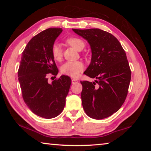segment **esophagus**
Returning a JSON list of instances; mask_svg holds the SVG:
<instances>
[{
    "label": "esophagus",
    "instance_id": "34e87169",
    "mask_svg": "<svg viewBox=\"0 0 151 151\" xmlns=\"http://www.w3.org/2000/svg\"><path fill=\"white\" fill-rule=\"evenodd\" d=\"M76 83H78V80L77 79H75V78H73L72 79V83L73 84H75Z\"/></svg>",
    "mask_w": 151,
    "mask_h": 151
}]
</instances>
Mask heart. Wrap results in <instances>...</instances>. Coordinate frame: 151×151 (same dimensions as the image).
I'll list each match as a JSON object with an SVG mask.
<instances>
[{
	"label": "heart",
	"instance_id": "heart-1",
	"mask_svg": "<svg viewBox=\"0 0 151 151\" xmlns=\"http://www.w3.org/2000/svg\"><path fill=\"white\" fill-rule=\"evenodd\" d=\"M66 42L68 45L78 51L82 50L85 47V41L78 37H70L66 39ZM51 53L52 57L56 60H59L62 58V50L58 43H55L52 46ZM84 69H85V66L81 61H75V62L68 61L61 66V73L71 77H77L80 73Z\"/></svg>",
	"mask_w": 151,
	"mask_h": 151
}]
</instances>
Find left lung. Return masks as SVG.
<instances>
[{
    "mask_svg": "<svg viewBox=\"0 0 151 151\" xmlns=\"http://www.w3.org/2000/svg\"><path fill=\"white\" fill-rule=\"evenodd\" d=\"M87 40L92 58L85 75L94 82L81 81L82 104L92 119H103L118 111L126 99L131 71L125 51L111 33L99 29H73Z\"/></svg>",
    "mask_w": 151,
    "mask_h": 151,
    "instance_id": "8db88e82",
    "label": "left lung"
}]
</instances>
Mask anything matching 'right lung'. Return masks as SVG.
<instances>
[{
  "label": "right lung",
  "instance_id": "right-lung-1",
  "mask_svg": "<svg viewBox=\"0 0 151 151\" xmlns=\"http://www.w3.org/2000/svg\"><path fill=\"white\" fill-rule=\"evenodd\" d=\"M62 31L60 28H49L32 38L22 52L18 71L24 103L33 113L45 119L62 112L71 84L68 76H61L51 84L47 78V74L58 73L51 48Z\"/></svg>",
  "mask_w": 151,
  "mask_h": 151
}]
</instances>
